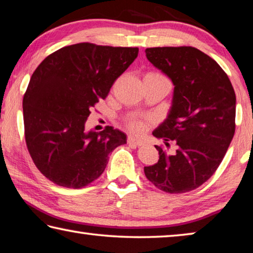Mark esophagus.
Here are the masks:
<instances>
[{
  "instance_id": "1",
  "label": "esophagus",
  "mask_w": 253,
  "mask_h": 253,
  "mask_svg": "<svg viewBox=\"0 0 253 253\" xmlns=\"http://www.w3.org/2000/svg\"><path fill=\"white\" fill-rule=\"evenodd\" d=\"M127 143L129 145H135V146H142L144 145V142L142 139H138V138H135V137L129 136L127 139Z\"/></svg>"
}]
</instances>
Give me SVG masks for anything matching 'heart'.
<instances>
[{
    "label": "heart",
    "mask_w": 253,
    "mask_h": 253,
    "mask_svg": "<svg viewBox=\"0 0 253 253\" xmlns=\"http://www.w3.org/2000/svg\"><path fill=\"white\" fill-rule=\"evenodd\" d=\"M145 77H160V78H165V77H163L161 74H157V72H149V74H147ZM148 123H149L148 119L131 118L127 122V127L128 129H130L131 131L140 134V132H143L145 129H146Z\"/></svg>",
    "instance_id": "heart-1"
}]
</instances>
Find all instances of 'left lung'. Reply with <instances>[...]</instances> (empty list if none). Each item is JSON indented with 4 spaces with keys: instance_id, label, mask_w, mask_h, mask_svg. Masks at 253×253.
Here are the masks:
<instances>
[{
    "instance_id": "left-lung-1",
    "label": "left lung",
    "mask_w": 253,
    "mask_h": 253,
    "mask_svg": "<svg viewBox=\"0 0 253 253\" xmlns=\"http://www.w3.org/2000/svg\"><path fill=\"white\" fill-rule=\"evenodd\" d=\"M145 52L174 84L168 118L153 135L168 147L169 142L176 145L173 154L155 146L160 160L145 166V175L166 193L193 191L219 168L233 138L234 89L215 60L193 46H158Z\"/></svg>"
}]
</instances>
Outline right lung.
<instances>
[{
  "mask_svg": "<svg viewBox=\"0 0 253 253\" xmlns=\"http://www.w3.org/2000/svg\"><path fill=\"white\" fill-rule=\"evenodd\" d=\"M138 55V48L77 43L48 55L23 97L27 147L38 169L59 186L80 188L100 176L126 135L107 126L85 131L90 109Z\"/></svg>",
  "mask_w": 253,
  "mask_h": 253,
  "instance_id": "add662e5",
  "label": "right lung"
}]
</instances>
